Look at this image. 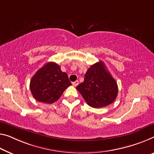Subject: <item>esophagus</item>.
<instances>
[{
	"mask_svg": "<svg viewBox=\"0 0 154 154\" xmlns=\"http://www.w3.org/2000/svg\"><path fill=\"white\" fill-rule=\"evenodd\" d=\"M79 84V80H75V82H72V85H74V87H76Z\"/></svg>",
	"mask_w": 154,
	"mask_h": 154,
	"instance_id": "1",
	"label": "esophagus"
}]
</instances>
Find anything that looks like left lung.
<instances>
[{"instance_id":"8db88e82","label":"left lung","mask_w":154,"mask_h":154,"mask_svg":"<svg viewBox=\"0 0 154 154\" xmlns=\"http://www.w3.org/2000/svg\"><path fill=\"white\" fill-rule=\"evenodd\" d=\"M88 105L94 108L106 107L116 100L118 85L115 79L99 61L91 65L85 75L84 81L76 87Z\"/></svg>"}]
</instances>
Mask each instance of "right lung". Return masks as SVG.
I'll list each match as a JSON object with an SVG mask.
<instances>
[{
  "label": "right lung",
  "mask_w": 154,
  "mask_h": 154,
  "mask_svg": "<svg viewBox=\"0 0 154 154\" xmlns=\"http://www.w3.org/2000/svg\"><path fill=\"white\" fill-rule=\"evenodd\" d=\"M70 85L72 83L67 74L61 71L60 66L49 62L38 70L32 78L29 88L36 100L51 104L58 100Z\"/></svg>",
  "instance_id": "1"
}]
</instances>
